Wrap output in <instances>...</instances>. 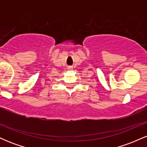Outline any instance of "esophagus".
<instances>
[{
    "label": "esophagus",
    "instance_id": "1",
    "mask_svg": "<svg viewBox=\"0 0 147 147\" xmlns=\"http://www.w3.org/2000/svg\"><path fill=\"white\" fill-rule=\"evenodd\" d=\"M70 69H72V68H70Z\"/></svg>",
    "mask_w": 147,
    "mask_h": 147
}]
</instances>
